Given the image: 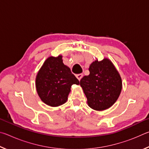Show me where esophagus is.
<instances>
[{
    "instance_id": "1",
    "label": "esophagus",
    "mask_w": 149,
    "mask_h": 149,
    "mask_svg": "<svg viewBox=\"0 0 149 149\" xmlns=\"http://www.w3.org/2000/svg\"><path fill=\"white\" fill-rule=\"evenodd\" d=\"M76 77L77 78V79H78V80L80 81V80H81V78L83 77V74H77V75H76Z\"/></svg>"
}]
</instances>
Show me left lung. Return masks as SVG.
I'll use <instances>...</instances> for the list:
<instances>
[{
  "mask_svg": "<svg viewBox=\"0 0 149 149\" xmlns=\"http://www.w3.org/2000/svg\"><path fill=\"white\" fill-rule=\"evenodd\" d=\"M89 75L80 80V85L92 109L102 111L116 102L122 91V81L119 72L110 59H98L89 65Z\"/></svg>",
  "mask_w": 149,
  "mask_h": 149,
  "instance_id": "8db88e82",
  "label": "left lung"
}]
</instances>
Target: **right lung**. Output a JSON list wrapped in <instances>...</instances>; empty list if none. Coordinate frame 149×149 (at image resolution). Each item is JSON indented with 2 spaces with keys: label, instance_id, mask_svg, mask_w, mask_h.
<instances>
[{
  "label": "right lung",
  "instance_id": "1",
  "mask_svg": "<svg viewBox=\"0 0 149 149\" xmlns=\"http://www.w3.org/2000/svg\"><path fill=\"white\" fill-rule=\"evenodd\" d=\"M73 84L79 81L63 63L62 56H49L37 73L35 87L39 97L45 104L56 107L67 101Z\"/></svg>",
  "mask_w": 149,
  "mask_h": 149
}]
</instances>
